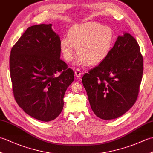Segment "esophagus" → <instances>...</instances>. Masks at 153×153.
Segmentation results:
<instances>
[{
    "label": "esophagus",
    "mask_w": 153,
    "mask_h": 153,
    "mask_svg": "<svg viewBox=\"0 0 153 153\" xmlns=\"http://www.w3.org/2000/svg\"><path fill=\"white\" fill-rule=\"evenodd\" d=\"M75 76H76L77 78H79V77H80L81 76H82V72H81V70L79 69H77L75 71Z\"/></svg>",
    "instance_id": "esophagus-1"
}]
</instances>
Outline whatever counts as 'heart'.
<instances>
[{"label": "heart", "mask_w": 153, "mask_h": 153, "mask_svg": "<svg viewBox=\"0 0 153 153\" xmlns=\"http://www.w3.org/2000/svg\"><path fill=\"white\" fill-rule=\"evenodd\" d=\"M68 35V38L62 39L60 50L64 60L70 62L77 47V66L101 63L111 53L116 38L112 27L95 22L74 25Z\"/></svg>", "instance_id": "heart-1"}]
</instances>
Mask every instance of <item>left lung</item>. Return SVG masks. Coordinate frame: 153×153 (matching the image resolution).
Wrapping results in <instances>:
<instances>
[{
  "mask_svg": "<svg viewBox=\"0 0 153 153\" xmlns=\"http://www.w3.org/2000/svg\"><path fill=\"white\" fill-rule=\"evenodd\" d=\"M143 59L135 39L118 36L109 56L85 74L82 83L95 114L102 120L118 118L137 100Z\"/></svg>",
  "mask_w": 153,
  "mask_h": 153,
  "instance_id": "8db88e82",
  "label": "left lung"
}]
</instances>
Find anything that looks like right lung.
Returning <instances> with one entry per match:
<instances>
[{"instance_id":"add662e5","label":"right lung","mask_w":153,"mask_h":153,"mask_svg":"<svg viewBox=\"0 0 153 153\" xmlns=\"http://www.w3.org/2000/svg\"><path fill=\"white\" fill-rule=\"evenodd\" d=\"M59 35L52 24L28 27L13 46L10 71L13 93L19 106L43 122L56 118L64 96L74 80L73 70L60 58Z\"/></svg>"}]
</instances>
